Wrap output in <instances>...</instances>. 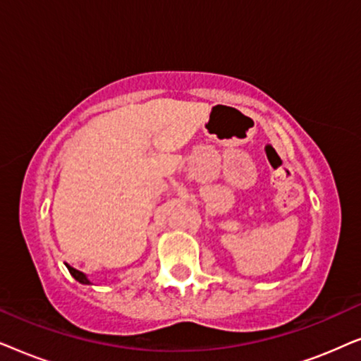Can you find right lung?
I'll use <instances>...</instances> for the list:
<instances>
[{
  "label": "right lung",
  "mask_w": 361,
  "mask_h": 361,
  "mask_svg": "<svg viewBox=\"0 0 361 361\" xmlns=\"http://www.w3.org/2000/svg\"><path fill=\"white\" fill-rule=\"evenodd\" d=\"M67 266V269H68V273H71L73 278H75L78 283H82V284H90V281H88V278L85 274L82 273V271H78V269H75V268H72V266H68V264H66Z\"/></svg>",
  "instance_id": "obj_1"
}]
</instances>
